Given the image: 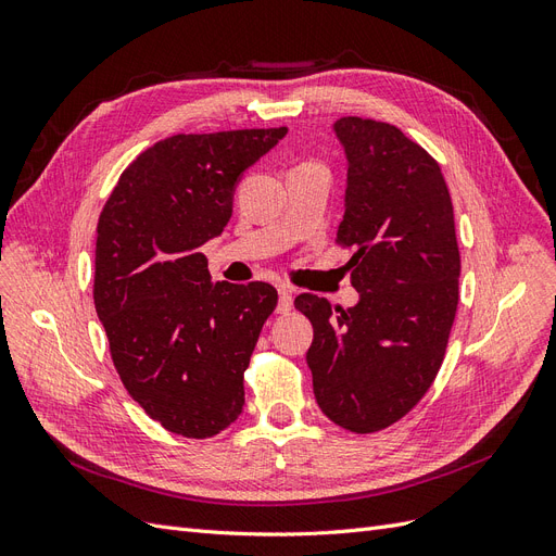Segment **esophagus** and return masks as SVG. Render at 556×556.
Here are the masks:
<instances>
[{
    "label": "esophagus",
    "mask_w": 556,
    "mask_h": 556,
    "mask_svg": "<svg viewBox=\"0 0 556 556\" xmlns=\"http://www.w3.org/2000/svg\"><path fill=\"white\" fill-rule=\"evenodd\" d=\"M292 301H294V296H292V290L290 288H278V313H288V311H292Z\"/></svg>",
    "instance_id": "34e87169"
}]
</instances>
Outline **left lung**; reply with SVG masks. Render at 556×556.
Segmentation results:
<instances>
[{
	"label": "left lung",
	"instance_id": "8db88e82",
	"mask_svg": "<svg viewBox=\"0 0 556 556\" xmlns=\"http://www.w3.org/2000/svg\"><path fill=\"white\" fill-rule=\"evenodd\" d=\"M348 157L336 243L352 308L299 294L313 325L306 362L317 406L348 431L374 433L410 413L443 364L459 304V245L441 166L399 127L357 115L333 123Z\"/></svg>",
	"mask_w": 556,
	"mask_h": 556
}]
</instances>
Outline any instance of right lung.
Wrapping results in <instances>:
<instances>
[{
  "instance_id": "add662e5",
  "label": "right lung",
  "mask_w": 556,
  "mask_h": 556,
  "mask_svg": "<svg viewBox=\"0 0 556 556\" xmlns=\"http://www.w3.org/2000/svg\"><path fill=\"white\" fill-rule=\"evenodd\" d=\"M288 127L176 134L134 160L99 215L94 308L125 390L172 433L211 439L243 410V371L278 304L268 282H211L248 166Z\"/></svg>"
}]
</instances>
